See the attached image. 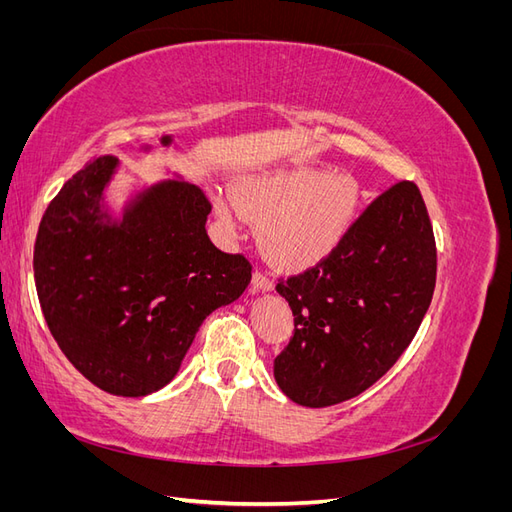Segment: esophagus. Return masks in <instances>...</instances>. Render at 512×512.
<instances>
[{
    "label": "esophagus",
    "instance_id": "esophagus-1",
    "mask_svg": "<svg viewBox=\"0 0 512 512\" xmlns=\"http://www.w3.org/2000/svg\"><path fill=\"white\" fill-rule=\"evenodd\" d=\"M273 288V280L271 275L267 271L262 269H256L254 275H252V292H258V290H271Z\"/></svg>",
    "mask_w": 512,
    "mask_h": 512
}]
</instances>
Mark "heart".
<instances>
[{
    "instance_id": "heart-1",
    "label": "heart",
    "mask_w": 512,
    "mask_h": 512,
    "mask_svg": "<svg viewBox=\"0 0 512 512\" xmlns=\"http://www.w3.org/2000/svg\"><path fill=\"white\" fill-rule=\"evenodd\" d=\"M215 211L228 230L250 215L260 222V245L282 267H309L344 239L361 203L359 183L314 168H277L245 177L235 198L218 194Z\"/></svg>"
}]
</instances>
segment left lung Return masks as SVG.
<instances>
[{"label": "left lung", "instance_id": "8db88e82", "mask_svg": "<svg viewBox=\"0 0 512 512\" xmlns=\"http://www.w3.org/2000/svg\"><path fill=\"white\" fill-rule=\"evenodd\" d=\"M436 239L414 181H397L356 218L335 250L277 277L294 331L275 356L282 393L305 408L367 391L410 346L436 288Z\"/></svg>", "mask_w": 512, "mask_h": 512}]
</instances>
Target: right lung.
<instances>
[{"mask_svg": "<svg viewBox=\"0 0 512 512\" xmlns=\"http://www.w3.org/2000/svg\"><path fill=\"white\" fill-rule=\"evenodd\" d=\"M115 166L89 160L51 200L34 277L66 359L106 393L143 397L175 378L213 309L241 297L252 262L211 243L209 198L183 181L156 185L108 222L100 196Z\"/></svg>", "mask_w": 512, "mask_h": 512, "instance_id": "obj_1", "label": "right lung"}]
</instances>
